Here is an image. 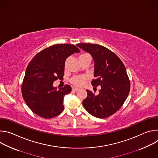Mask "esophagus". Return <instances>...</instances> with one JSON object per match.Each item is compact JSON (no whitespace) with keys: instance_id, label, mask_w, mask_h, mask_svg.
I'll return each instance as SVG.
<instances>
[{"instance_id":"1","label":"esophagus","mask_w":158,"mask_h":158,"mask_svg":"<svg viewBox=\"0 0 158 158\" xmlns=\"http://www.w3.org/2000/svg\"><path fill=\"white\" fill-rule=\"evenodd\" d=\"M72 89H73V91H76V92L79 91V89H78V88H76V87H73Z\"/></svg>"}]
</instances>
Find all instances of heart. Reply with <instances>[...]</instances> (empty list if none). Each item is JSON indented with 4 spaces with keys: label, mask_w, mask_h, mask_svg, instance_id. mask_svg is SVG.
I'll return each mask as SVG.
<instances>
[{
    "label": "heart",
    "mask_w": 158,
    "mask_h": 158,
    "mask_svg": "<svg viewBox=\"0 0 158 158\" xmlns=\"http://www.w3.org/2000/svg\"><path fill=\"white\" fill-rule=\"evenodd\" d=\"M87 55H88V54H84L81 55L79 57H83V56H87ZM86 79H87V77L85 76H84V75L77 76H75V77H73L71 80V82L74 85L81 86L84 84V81Z\"/></svg>",
    "instance_id": "1"
}]
</instances>
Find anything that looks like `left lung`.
Returning a JSON list of instances; mask_svg holds the SVG:
<instances>
[{"instance_id": "1", "label": "left lung", "mask_w": 158, "mask_h": 158, "mask_svg": "<svg viewBox=\"0 0 158 158\" xmlns=\"http://www.w3.org/2000/svg\"><path fill=\"white\" fill-rule=\"evenodd\" d=\"M76 46L93 57L95 79L91 84L101 87L98 94L86 90L87 96L82 101L83 106L94 117L107 118L121 108L128 96L130 82L126 67L114 52L104 46L88 43Z\"/></svg>"}]
</instances>
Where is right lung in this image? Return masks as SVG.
<instances>
[{"mask_svg":"<svg viewBox=\"0 0 158 158\" xmlns=\"http://www.w3.org/2000/svg\"><path fill=\"white\" fill-rule=\"evenodd\" d=\"M80 50L71 44H56L36 54L27 67L22 94L31 110L39 116L49 119L60 114L64 110V98L71 92V87L53 86L64 73L66 59Z\"/></svg>","mask_w":158,"mask_h":158,"instance_id":"1","label":"right lung"}]
</instances>
